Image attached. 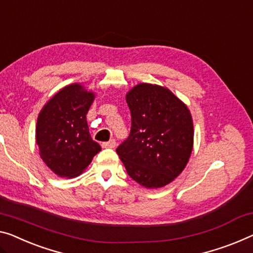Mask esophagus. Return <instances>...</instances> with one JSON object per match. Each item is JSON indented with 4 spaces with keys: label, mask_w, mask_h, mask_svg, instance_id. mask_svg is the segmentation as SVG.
<instances>
[{
    "label": "esophagus",
    "mask_w": 253,
    "mask_h": 253,
    "mask_svg": "<svg viewBox=\"0 0 253 253\" xmlns=\"http://www.w3.org/2000/svg\"><path fill=\"white\" fill-rule=\"evenodd\" d=\"M116 146V139H110V141L109 142H104V143H102V148H110V149H112V148H115Z\"/></svg>",
    "instance_id": "esophagus-1"
}]
</instances>
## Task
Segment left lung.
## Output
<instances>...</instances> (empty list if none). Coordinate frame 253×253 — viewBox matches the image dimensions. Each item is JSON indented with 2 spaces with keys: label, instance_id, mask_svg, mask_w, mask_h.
Returning a JSON list of instances; mask_svg holds the SVG:
<instances>
[{
  "label": "left lung",
  "instance_id": "obj_1",
  "mask_svg": "<svg viewBox=\"0 0 253 253\" xmlns=\"http://www.w3.org/2000/svg\"><path fill=\"white\" fill-rule=\"evenodd\" d=\"M130 134L117 153L127 174L146 188L171 183L186 167L193 150V119L170 89L141 83L126 94Z\"/></svg>",
  "mask_w": 253,
  "mask_h": 253
}]
</instances>
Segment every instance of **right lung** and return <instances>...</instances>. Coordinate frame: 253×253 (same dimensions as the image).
I'll use <instances>...</instances> for the list:
<instances>
[{
	"mask_svg": "<svg viewBox=\"0 0 253 253\" xmlns=\"http://www.w3.org/2000/svg\"><path fill=\"white\" fill-rule=\"evenodd\" d=\"M94 99L95 94L75 83L60 89L41 110L36 143L44 164L55 175L79 176L101 151L86 122Z\"/></svg>",
	"mask_w": 253,
	"mask_h": 253,
	"instance_id": "obj_1",
	"label": "right lung"
}]
</instances>
